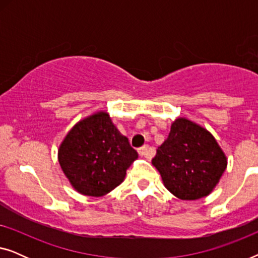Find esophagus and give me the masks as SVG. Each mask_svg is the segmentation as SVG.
Wrapping results in <instances>:
<instances>
[{
    "instance_id": "esophagus-1",
    "label": "esophagus",
    "mask_w": 258,
    "mask_h": 258,
    "mask_svg": "<svg viewBox=\"0 0 258 258\" xmlns=\"http://www.w3.org/2000/svg\"><path fill=\"white\" fill-rule=\"evenodd\" d=\"M139 154L141 155V156H144V157H147V158H150L151 157V150H150V148L148 147V146L141 147L140 149H139Z\"/></svg>"
}]
</instances>
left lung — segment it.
Listing matches in <instances>:
<instances>
[{"label": "left lung", "mask_w": 258, "mask_h": 258, "mask_svg": "<svg viewBox=\"0 0 258 258\" xmlns=\"http://www.w3.org/2000/svg\"><path fill=\"white\" fill-rule=\"evenodd\" d=\"M151 163L172 195L195 201L213 191L228 160L209 130L186 117H177Z\"/></svg>", "instance_id": "obj_1"}]
</instances>
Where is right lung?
<instances>
[{
    "instance_id": "right-lung-1",
    "label": "right lung",
    "mask_w": 258,
    "mask_h": 258,
    "mask_svg": "<svg viewBox=\"0 0 258 258\" xmlns=\"http://www.w3.org/2000/svg\"><path fill=\"white\" fill-rule=\"evenodd\" d=\"M58 163L77 192L101 197L124 181L139 157L107 111L81 119L69 130L58 148Z\"/></svg>"
}]
</instances>
